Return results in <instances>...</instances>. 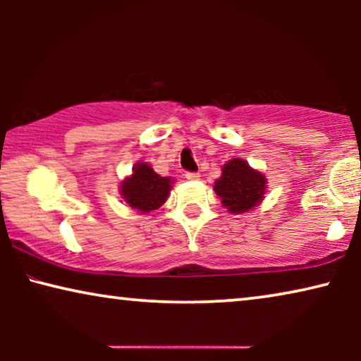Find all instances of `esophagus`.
I'll return each instance as SVG.
<instances>
[{"label": "esophagus", "mask_w": 361, "mask_h": 361, "mask_svg": "<svg viewBox=\"0 0 361 361\" xmlns=\"http://www.w3.org/2000/svg\"><path fill=\"white\" fill-rule=\"evenodd\" d=\"M199 177H200L199 172H187L185 174L187 180H199Z\"/></svg>", "instance_id": "obj_1"}]
</instances>
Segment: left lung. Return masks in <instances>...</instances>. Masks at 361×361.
Returning a JSON list of instances; mask_svg holds the SVG:
<instances>
[{
  "label": "left lung",
  "instance_id": "left-lung-1",
  "mask_svg": "<svg viewBox=\"0 0 361 361\" xmlns=\"http://www.w3.org/2000/svg\"><path fill=\"white\" fill-rule=\"evenodd\" d=\"M266 177L243 159H231L221 169L214 190L231 214H245L261 204L266 194Z\"/></svg>",
  "mask_w": 361,
  "mask_h": 361
}]
</instances>
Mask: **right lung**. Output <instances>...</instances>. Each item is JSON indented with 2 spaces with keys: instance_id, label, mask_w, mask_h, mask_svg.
<instances>
[{
  "instance_id": "add662e5",
  "label": "right lung",
  "mask_w": 361,
  "mask_h": 361,
  "mask_svg": "<svg viewBox=\"0 0 361 361\" xmlns=\"http://www.w3.org/2000/svg\"><path fill=\"white\" fill-rule=\"evenodd\" d=\"M172 184L171 177H161L149 164L137 162L133 167V174L121 182L120 192L131 209L149 214L167 200Z\"/></svg>"
}]
</instances>
